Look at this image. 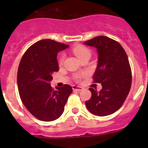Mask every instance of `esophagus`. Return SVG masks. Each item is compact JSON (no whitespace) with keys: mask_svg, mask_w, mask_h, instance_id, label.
<instances>
[{"mask_svg":"<svg viewBox=\"0 0 148 148\" xmlns=\"http://www.w3.org/2000/svg\"><path fill=\"white\" fill-rule=\"evenodd\" d=\"M73 90H76V91H82V90H83V87H80V86L73 85Z\"/></svg>","mask_w":148,"mask_h":148,"instance_id":"1","label":"esophagus"}]
</instances>
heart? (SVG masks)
Instances as JSON below:
<instances>
[{"instance_id":"1","label":"heart","mask_w":148,"mask_h":148,"mask_svg":"<svg viewBox=\"0 0 148 148\" xmlns=\"http://www.w3.org/2000/svg\"><path fill=\"white\" fill-rule=\"evenodd\" d=\"M73 52L79 59L82 58V57H84V56H87V55H90V49L88 48L85 47H84V46H77V47H75L73 49ZM64 56L61 55L59 57V58H58V64H59V65H62L64 64ZM84 76V74H78V75H75V79L77 81H79Z\"/></svg>"}]
</instances>
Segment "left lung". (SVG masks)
I'll return each instance as SVG.
<instances>
[{
  "instance_id": "1",
  "label": "left lung",
  "mask_w": 148,
  "mask_h": 148,
  "mask_svg": "<svg viewBox=\"0 0 148 148\" xmlns=\"http://www.w3.org/2000/svg\"><path fill=\"white\" fill-rule=\"evenodd\" d=\"M97 49L98 66L92 78L102 89L90 88L92 96L85 102L90 113L104 116L113 114L124 104L130 92L132 73L127 56L121 44L106 36H97L84 42Z\"/></svg>"
}]
</instances>
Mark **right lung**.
I'll use <instances>...</instances> for the list:
<instances>
[{
    "label": "right lung",
    "instance_id": "1",
    "mask_svg": "<svg viewBox=\"0 0 148 148\" xmlns=\"http://www.w3.org/2000/svg\"><path fill=\"white\" fill-rule=\"evenodd\" d=\"M69 47L51 39H44L30 46L19 64L17 75L18 92L22 102L35 118L54 121L64 112L71 86L53 89L52 75L58 71L57 54Z\"/></svg>",
    "mask_w": 148,
    "mask_h": 148
}]
</instances>
